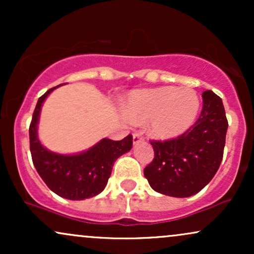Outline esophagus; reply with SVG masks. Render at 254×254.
Returning <instances> with one entry per match:
<instances>
[{"mask_svg": "<svg viewBox=\"0 0 254 254\" xmlns=\"http://www.w3.org/2000/svg\"><path fill=\"white\" fill-rule=\"evenodd\" d=\"M144 141V137L142 136V133L139 132H135L133 133V144L139 143V142H143Z\"/></svg>", "mask_w": 254, "mask_h": 254, "instance_id": "obj_1", "label": "esophagus"}]
</instances>
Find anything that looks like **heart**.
Segmentation results:
<instances>
[{
	"mask_svg": "<svg viewBox=\"0 0 254 254\" xmlns=\"http://www.w3.org/2000/svg\"><path fill=\"white\" fill-rule=\"evenodd\" d=\"M199 106V98L193 89L160 87L133 92L125 104V113L133 122L149 121L151 135L170 139L193 124Z\"/></svg>",
	"mask_w": 254,
	"mask_h": 254,
	"instance_id": "1",
	"label": "heart"
}]
</instances>
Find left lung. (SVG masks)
<instances>
[{
    "label": "left lung",
    "mask_w": 254,
    "mask_h": 254,
    "mask_svg": "<svg viewBox=\"0 0 254 254\" xmlns=\"http://www.w3.org/2000/svg\"><path fill=\"white\" fill-rule=\"evenodd\" d=\"M203 109L194 125L173 139L150 141L154 159L144 168L153 190L184 198L205 188L220 167L228 121L222 99L212 90L202 94Z\"/></svg>",
    "instance_id": "1"
}]
</instances>
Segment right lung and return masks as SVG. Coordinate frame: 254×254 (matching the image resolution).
<instances>
[{
  "label": "right lung",
  "instance_id": "right-lung-1",
  "mask_svg": "<svg viewBox=\"0 0 254 254\" xmlns=\"http://www.w3.org/2000/svg\"><path fill=\"white\" fill-rule=\"evenodd\" d=\"M57 87L60 86L49 89L38 99L32 116V161L38 174L51 191L66 199L82 200L97 196L104 190L116 160L132 148V136L127 135L122 141L104 138L88 150L75 155H62L48 150L38 138L37 125L44 100Z\"/></svg>",
  "mask_w": 254,
  "mask_h": 254
}]
</instances>
